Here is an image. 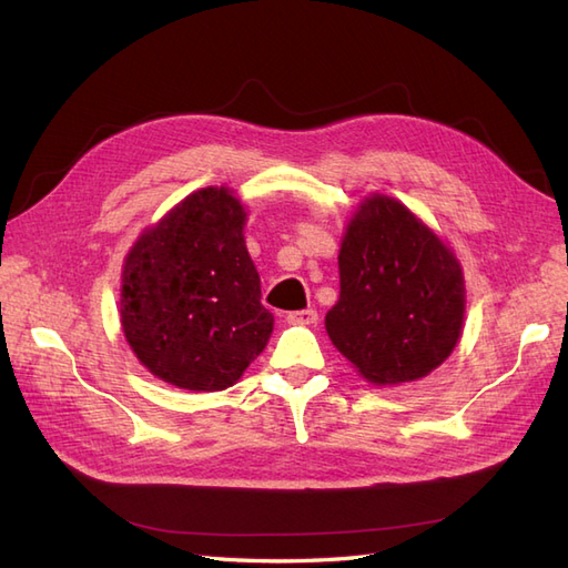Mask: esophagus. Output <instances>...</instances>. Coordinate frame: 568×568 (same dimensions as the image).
<instances>
[{
  "label": "esophagus",
  "instance_id": "obj_1",
  "mask_svg": "<svg viewBox=\"0 0 568 568\" xmlns=\"http://www.w3.org/2000/svg\"><path fill=\"white\" fill-rule=\"evenodd\" d=\"M316 310H297V312H290L287 314V322L290 324H300V326H310V324H316Z\"/></svg>",
  "mask_w": 568,
  "mask_h": 568
}]
</instances>
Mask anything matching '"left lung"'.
I'll use <instances>...</instances> for the list:
<instances>
[{"label":"left lung","mask_w":568,"mask_h":568,"mask_svg":"<svg viewBox=\"0 0 568 568\" xmlns=\"http://www.w3.org/2000/svg\"><path fill=\"white\" fill-rule=\"evenodd\" d=\"M338 271L326 331L367 382L423 379L454 353L465 314L460 264L400 201L374 194L359 203Z\"/></svg>","instance_id":"obj_1"}]
</instances>
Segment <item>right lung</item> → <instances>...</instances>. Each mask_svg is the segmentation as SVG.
Returning <instances> with one entry per match:
<instances>
[{
  "instance_id": "obj_1",
  "label": "right lung",
  "mask_w": 568,
  "mask_h": 568,
  "mask_svg": "<svg viewBox=\"0 0 568 568\" xmlns=\"http://www.w3.org/2000/svg\"><path fill=\"white\" fill-rule=\"evenodd\" d=\"M244 221L230 189L206 186L129 250L122 331L158 379L186 390H223L266 347L273 314L261 304Z\"/></svg>"
}]
</instances>
